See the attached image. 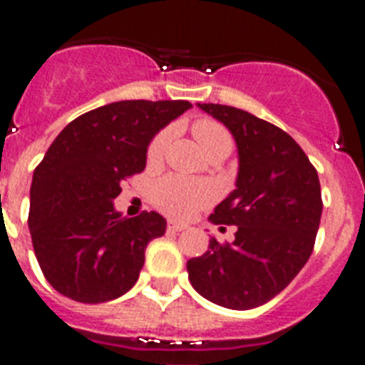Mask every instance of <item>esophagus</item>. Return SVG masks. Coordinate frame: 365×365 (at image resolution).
<instances>
[{"label": "esophagus", "mask_w": 365, "mask_h": 365, "mask_svg": "<svg viewBox=\"0 0 365 365\" xmlns=\"http://www.w3.org/2000/svg\"><path fill=\"white\" fill-rule=\"evenodd\" d=\"M186 228H188V225H182V222H175V221L168 222V230L170 232H185Z\"/></svg>", "instance_id": "esophagus-1"}]
</instances>
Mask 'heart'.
<instances>
[{
	"mask_svg": "<svg viewBox=\"0 0 365 365\" xmlns=\"http://www.w3.org/2000/svg\"><path fill=\"white\" fill-rule=\"evenodd\" d=\"M192 131L205 153L217 148H228V150L232 148L230 133L215 120H208V118L197 120L192 125ZM168 140H170V130H163L151 140L148 148V160L151 164L163 159ZM212 199H214V190L210 186L202 185L199 180L186 179V177H164L153 186L155 205L173 217H188L201 206L208 205Z\"/></svg>",
	"mask_w": 365,
	"mask_h": 365,
	"instance_id": "b5f03b06",
	"label": "heart"
}]
</instances>
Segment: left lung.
<instances>
[{"label":"left lung","instance_id":"1","mask_svg":"<svg viewBox=\"0 0 365 365\" xmlns=\"http://www.w3.org/2000/svg\"><path fill=\"white\" fill-rule=\"evenodd\" d=\"M232 133L237 177L214 208V225H235V240L212 237L186 263L192 287L215 305L247 311L270 302L307 263L322 217L320 179L294 138L252 113L197 104Z\"/></svg>","mask_w":365,"mask_h":365}]
</instances>
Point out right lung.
<instances>
[{
  "label": "right lung",
  "mask_w": 365,
  "mask_h": 365,
  "mask_svg": "<svg viewBox=\"0 0 365 365\" xmlns=\"http://www.w3.org/2000/svg\"><path fill=\"white\" fill-rule=\"evenodd\" d=\"M192 108L186 100H120L67 124L34 170L29 230L47 282L82 303L109 302L137 283L157 212L125 217L113 201L122 180L146 168L148 146Z\"/></svg>",
  "instance_id": "right-lung-1"
}]
</instances>
